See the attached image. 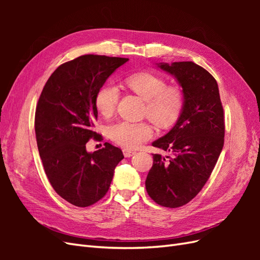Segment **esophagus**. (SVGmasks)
<instances>
[{
  "label": "esophagus",
  "instance_id": "esophagus-1",
  "mask_svg": "<svg viewBox=\"0 0 260 260\" xmlns=\"http://www.w3.org/2000/svg\"><path fill=\"white\" fill-rule=\"evenodd\" d=\"M122 152H123L124 157H131V156H133V155L136 154L135 151H131V149H127V148H124Z\"/></svg>",
  "mask_w": 260,
  "mask_h": 260
}]
</instances>
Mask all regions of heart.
<instances>
[{
	"instance_id": "b5f03b06",
	"label": "heart",
	"mask_w": 260,
	"mask_h": 260,
	"mask_svg": "<svg viewBox=\"0 0 260 260\" xmlns=\"http://www.w3.org/2000/svg\"><path fill=\"white\" fill-rule=\"evenodd\" d=\"M128 88L145 101L144 115L160 128L174 124L183 111L185 95L179 85H167L164 78L149 73L132 75L125 79ZM120 98L118 86L105 83L95 95V107L104 117H111ZM108 137L115 143L127 148H137L153 135L147 122L119 121L108 127Z\"/></svg>"
}]
</instances>
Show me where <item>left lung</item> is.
<instances>
[{
    "instance_id": "1",
    "label": "left lung",
    "mask_w": 260,
    "mask_h": 260,
    "mask_svg": "<svg viewBox=\"0 0 260 260\" xmlns=\"http://www.w3.org/2000/svg\"><path fill=\"white\" fill-rule=\"evenodd\" d=\"M158 67L176 77L185 103L175 127L152 144L170 156L153 154L145 186L158 205L177 208L200 193L214 170L224 143V114L217 81L206 69L193 61Z\"/></svg>"
}]
</instances>
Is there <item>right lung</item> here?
Masks as SVG:
<instances>
[{"label":"right lung","instance_id":"1","mask_svg":"<svg viewBox=\"0 0 260 260\" xmlns=\"http://www.w3.org/2000/svg\"><path fill=\"white\" fill-rule=\"evenodd\" d=\"M128 58L82 55L61 64L46 81L39 98L35 130L45 175L60 198L88 207L104 198L114 170L123 158L111 143L93 153L85 144L101 135L95 95L107 78Z\"/></svg>","mask_w":260,"mask_h":260}]
</instances>
